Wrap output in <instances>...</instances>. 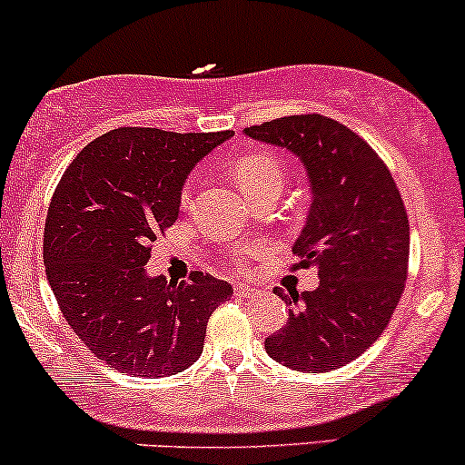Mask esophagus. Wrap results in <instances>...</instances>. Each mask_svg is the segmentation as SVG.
<instances>
[{
    "instance_id": "esophagus-1",
    "label": "esophagus",
    "mask_w": 465,
    "mask_h": 465,
    "mask_svg": "<svg viewBox=\"0 0 465 465\" xmlns=\"http://www.w3.org/2000/svg\"><path fill=\"white\" fill-rule=\"evenodd\" d=\"M234 294L242 296V299H252V296H257V294H259V290L250 288V285L237 283V285H234Z\"/></svg>"
}]
</instances>
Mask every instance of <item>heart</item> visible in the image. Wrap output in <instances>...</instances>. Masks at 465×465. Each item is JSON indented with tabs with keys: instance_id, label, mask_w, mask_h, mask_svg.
Here are the masks:
<instances>
[{
	"instance_id": "b5f03b06",
	"label": "heart",
	"mask_w": 465,
	"mask_h": 465,
	"mask_svg": "<svg viewBox=\"0 0 465 465\" xmlns=\"http://www.w3.org/2000/svg\"><path fill=\"white\" fill-rule=\"evenodd\" d=\"M232 175L250 197L263 186L272 184V182H283V166L272 153L248 151V153H242L232 163Z\"/></svg>"
}]
</instances>
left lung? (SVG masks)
<instances>
[{
	"instance_id": "obj_1",
	"label": "left lung",
	"mask_w": 465,
	"mask_h": 465,
	"mask_svg": "<svg viewBox=\"0 0 465 465\" xmlns=\"http://www.w3.org/2000/svg\"><path fill=\"white\" fill-rule=\"evenodd\" d=\"M250 138L299 155L312 208L292 252V270L318 268L314 292L274 294L292 305L265 351L305 373L341 369L382 336L409 270V215L387 169L367 140L338 120L301 114L243 129Z\"/></svg>"
}]
</instances>
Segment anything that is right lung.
<instances>
[{"label":"right lung","instance_id":"add662e5","mask_svg":"<svg viewBox=\"0 0 465 465\" xmlns=\"http://www.w3.org/2000/svg\"><path fill=\"white\" fill-rule=\"evenodd\" d=\"M231 135L118 127L87 144L56 184L45 274L67 325L118 371L164 378L189 369L208 318L232 296L204 272L180 283L144 272L151 243L175 223L186 175Z\"/></svg>","mask_w":465,"mask_h":465}]
</instances>
